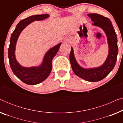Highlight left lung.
I'll return each mask as SVG.
<instances>
[{
  "instance_id": "obj_1",
  "label": "left lung",
  "mask_w": 123,
  "mask_h": 123,
  "mask_svg": "<svg viewBox=\"0 0 123 123\" xmlns=\"http://www.w3.org/2000/svg\"><path fill=\"white\" fill-rule=\"evenodd\" d=\"M93 22L92 25L103 30L107 37L109 47L108 55L105 61L100 66L95 68H85L80 66L75 59L74 50L71 47L69 59L72 70L75 75L88 82H97L105 78L113 69L118 54L117 35L110 20L96 13L87 14Z\"/></svg>"
}]
</instances>
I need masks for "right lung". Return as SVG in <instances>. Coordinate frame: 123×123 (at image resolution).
<instances>
[{
	"label": "right lung",
	"mask_w": 123,
	"mask_h": 123,
	"mask_svg": "<svg viewBox=\"0 0 123 123\" xmlns=\"http://www.w3.org/2000/svg\"><path fill=\"white\" fill-rule=\"evenodd\" d=\"M49 17V14H46L35 15L25 18L18 23L14 31L12 33L8 49L10 65L13 73L27 85H37L48 78L52 70V60L58 53L62 43L50 48L46 52L40 65L25 67L20 64L16 59L15 51L17 42L21 33L30 23L35 21H42Z\"/></svg>",
	"instance_id": "obj_1"
}]
</instances>
